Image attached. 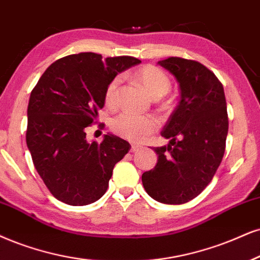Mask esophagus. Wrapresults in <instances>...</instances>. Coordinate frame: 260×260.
I'll return each instance as SVG.
<instances>
[{"instance_id":"obj_1","label":"esophagus","mask_w":260,"mask_h":260,"mask_svg":"<svg viewBox=\"0 0 260 260\" xmlns=\"http://www.w3.org/2000/svg\"><path fill=\"white\" fill-rule=\"evenodd\" d=\"M139 149H141V146H139V145H133V146H131V152H133V153H135V152H137V150H139Z\"/></svg>"}]
</instances>
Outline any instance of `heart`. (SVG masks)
<instances>
[{"label":"heart","instance_id":"1","mask_svg":"<svg viewBox=\"0 0 260 260\" xmlns=\"http://www.w3.org/2000/svg\"><path fill=\"white\" fill-rule=\"evenodd\" d=\"M136 79L147 92L153 98H160L169 91L171 86V79L161 69L154 65H146L141 67L135 73ZM121 82L119 76L111 79L105 89L104 100L107 107H114L117 102V92ZM159 120L152 114H136L131 112H121L112 119L111 127L117 135L124 139L140 142L147 139L150 134L156 131Z\"/></svg>","mask_w":260,"mask_h":260}]
</instances>
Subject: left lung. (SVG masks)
Instances as JSON below:
<instances>
[{
  "label": "left lung",
  "instance_id": "left-lung-1",
  "mask_svg": "<svg viewBox=\"0 0 260 260\" xmlns=\"http://www.w3.org/2000/svg\"><path fill=\"white\" fill-rule=\"evenodd\" d=\"M176 77L181 100L161 136L170 140L153 148L155 168L142 175L150 198L162 204H184L197 198L222 162L228 135V113L222 83L203 63L171 56L158 62Z\"/></svg>",
  "mask_w": 260,
  "mask_h": 260
}]
</instances>
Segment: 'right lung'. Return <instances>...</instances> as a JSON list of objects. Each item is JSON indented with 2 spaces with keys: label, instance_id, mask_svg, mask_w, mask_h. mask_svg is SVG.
<instances>
[{
  "label": "right lung",
  "instance_id": "1",
  "mask_svg": "<svg viewBox=\"0 0 260 260\" xmlns=\"http://www.w3.org/2000/svg\"><path fill=\"white\" fill-rule=\"evenodd\" d=\"M140 62L125 55L102 60L101 54H72L53 62L32 89L27 148L38 175L57 200L83 206L107 190L114 165L131 146L114 135L88 143L85 127L95 124L105 106L111 79Z\"/></svg>",
  "mask_w": 260,
  "mask_h": 260
}]
</instances>
